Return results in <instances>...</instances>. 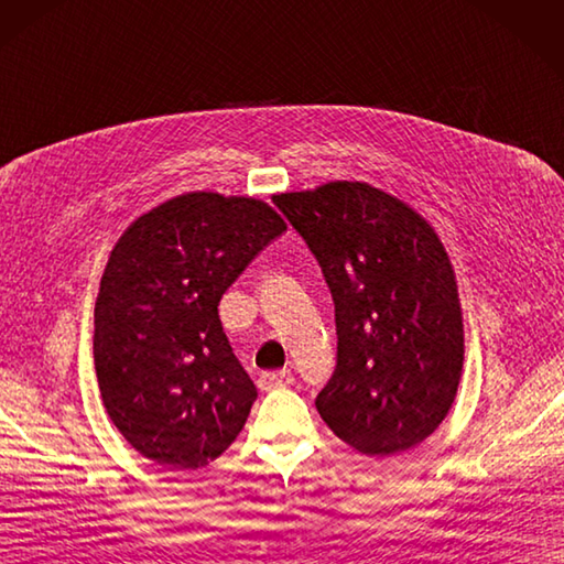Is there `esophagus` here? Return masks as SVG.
I'll return each mask as SVG.
<instances>
[{
  "mask_svg": "<svg viewBox=\"0 0 564 564\" xmlns=\"http://www.w3.org/2000/svg\"><path fill=\"white\" fill-rule=\"evenodd\" d=\"M291 383H293L291 371H262L257 379L259 391H273V388H283Z\"/></svg>",
  "mask_w": 564,
  "mask_h": 564,
  "instance_id": "esophagus-1",
  "label": "esophagus"
}]
</instances>
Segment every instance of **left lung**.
Masks as SVG:
<instances>
[{"label":"left lung","instance_id":"left-lung-1","mask_svg":"<svg viewBox=\"0 0 564 564\" xmlns=\"http://www.w3.org/2000/svg\"><path fill=\"white\" fill-rule=\"evenodd\" d=\"M322 267L336 305V369L314 405L369 457L431 436L451 410L465 359L451 259L405 202L336 181L273 197Z\"/></svg>","mask_w":564,"mask_h":564}]
</instances>
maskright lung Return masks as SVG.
<instances>
[{"label":"right lung","mask_w":564,"mask_h":564,"mask_svg":"<svg viewBox=\"0 0 564 564\" xmlns=\"http://www.w3.org/2000/svg\"><path fill=\"white\" fill-rule=\"evenodd\" d=\"M285 230L252 197L191 193L119 238L95 302V371L109 420L169 471L236 441L257 388L224 334L219 302Z\"/></svg>","instance_id":"right-lung-1"}]
</instances>
